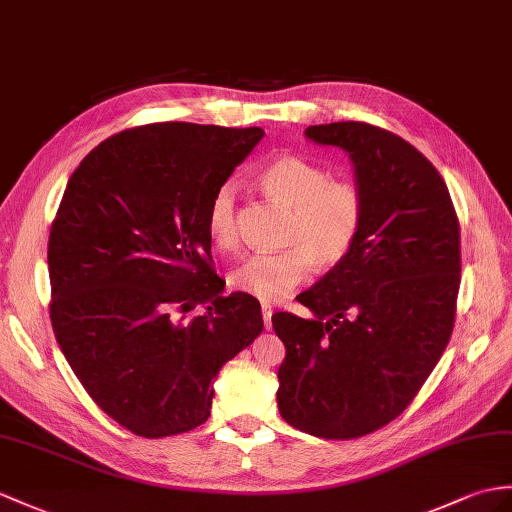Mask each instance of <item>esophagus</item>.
Wrapping results in <instances>:
<instances>
[{
	"label": "esophagus",
	"instance_id": "1",
	"mask_svg": "<svg viewBox=\"0 0 512 512\" xmlns=\"http://www.w3.org/2000/svg\"><path fill=\"white\" fill-rule=\"evenodd\" d=\"M271 315H273V308H271L269 304H265V302H263V321H265V330H271V326H273V323H271Z\"/></svg>",
	"mask_w": 512,
	"mask_h": 512
}]
</instances>
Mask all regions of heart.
<instances>
[{"mask_svg":"<svg viewBox=\"0 0 512 512\" xmlns=\"http://www.w3.org/2000/svg\"><path fill=\"white\" fill-rule=\"evenodd\" d=\"M260 189L291 208L280 252H258L234 267V289L263 302H278L304 282L310 265L332 269L350 256L365 221L363 193L352 182L332 180L326 167L302 156L273 158L258 176ZM210 241L223 249L236 245V184L217 186L206 208Z\"/></svg>","mask_w":512,"mask_h":512,"instance_id":"heart-1","label":"heart"}]
</instances>
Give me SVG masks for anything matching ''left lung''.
Returning <instances> with one entry per match:
<instances>
[{
    "instance_id": "left-lung-1",
    "label": "left lung",
    "mask_w": 512,
    "mask_h": 512,
    "mask_svg": "<svg viewBox=\"0 0 512 512\" xmlns=\"http://www.w3.org/2000/svg\"><path fill=\"white\" fill-rule=\"evenodd\" d=\"M304 134L350 154L365 221L350 256L297 297L313 319L271 317L286 347L278 408L302 432L356 439L404 413L450 343L460 226L439 171L397 134L360 121Z\"/></svg>"
}]
</instances>
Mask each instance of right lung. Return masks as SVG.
<instances>
[{
	"label": "right lung",
	"instance_id": "1",
	"mask_svg": "<svg viewBox=\"0 0 512 512\" xmlns=\"http://www.w3.org/2000/svg\"><path fill=\"white\" fill-rule=\"evenodd\" d=\"M263 136L149 123L67 182L47 245L56 341L93 402L145 439L202 426L219 369L263 332L256 297L221 295L206 230L210 197Z\"/></svg>",
	"mask_w": 512,
	"mask_h": 512
}]
</instances>
